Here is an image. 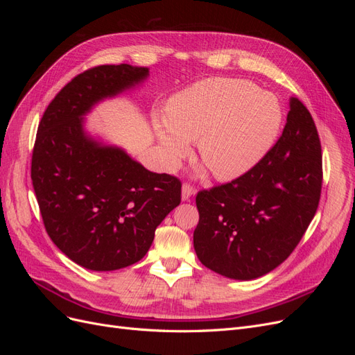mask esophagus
I'll return each instance as SVG.
<instances>
[{
	"label": "esophagus",
	"mask_w": 355,
	"mask_h": 355,
	"mask_svg": "<svg viewBox=\"0 0 355 355\" xmlns=\"http://www.w3.org/2000/svg\"><path fill=\"white\" fill-rule=\"evenodd\" d=\"M194 194H196V188H194V187L189 185V184H184V185H182V200L187 201V200H189Z\"/></svg>",
	"instance_id": "esophagus-1"
}]
</instances>
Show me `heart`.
<instances>
[{"label": "heart", "mask_w": 355, "mask_h": 355, "mask_svg": "<svg viewBox=\"0 0 355 355\" xmlns=\"http://www.w3.org/2000/svg\"><path fill=\"white\" fill-rule=\"evenodd\" d=\"M164 164L175 168L198 145L214 178L232 180L252 170L274 144L282 124L280 103L245 80L209 78L179 92L166 118L153 120Z\"/></svg>", "instance_id": "obj_1"}]
</instances>
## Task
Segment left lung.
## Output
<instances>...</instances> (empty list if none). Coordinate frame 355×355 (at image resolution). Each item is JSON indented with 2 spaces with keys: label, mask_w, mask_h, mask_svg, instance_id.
Returning a JSON list of instances; mask_svg holds the SVG:
<instances>
[{
  "label": "left lung",
  "mask_w": 355,
  "mask_h": 355,
  "mask_svg": "<svg viewBox=\"0 0 355 355\" xmlns=\"http://www.w3.org/2000/svg\"><path fill=\"white\" fill-rule=\"evenodd\" d=\"M283 135L259 163L230 184L200 191L194 249L209 270L253 280L283 263L318 207L321 145L306 106L290 98Z\"/></svg>",
  "instance_id": "8db88e82"
}]
</instances>
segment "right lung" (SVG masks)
<instances>
[{
    "mask_svg": "<svg viewBox=\"0 0 355 355\" xmlns=\"http://www.w3.org/2000/svg\"><path fill=\"white\" fill-rule=\"evenodd\" d=\"M148 75V68L127 63L85 71L56 94L38 125L31 179L46 231L62 253L92 271L141 261L180 202L178 178L149 171L84 127L96 105Z\"/></svg>",
    "mask_w": 355,
    "mask_h": 355,
    "instance_id": "add662e5",
    "label": "right lung"
}]
</instances>
